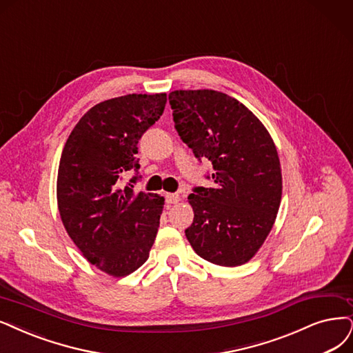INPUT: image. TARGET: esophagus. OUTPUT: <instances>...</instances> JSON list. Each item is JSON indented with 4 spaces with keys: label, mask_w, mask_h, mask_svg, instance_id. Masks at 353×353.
I'll return each mask as SVG.
<instances>
[{
    "label": "esophagus",
    "mask_w": 353,
    "mask_h": 353,
    "mask_svg": "<svg viewBox=\"0 0 353 353\" xmlns=\"http://www.w3.org/2000/svg\"><path fill=\"white\" fill-rule=\"evenodd\" d=\"M179 201H180V194H177V193H168L167 194V203L174 205V203H179Z\"/></svg>",
    "instance_id": "esophagus-1"
}]
</instances>
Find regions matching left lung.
<instances>
[{"label": "left lung", "instance_id": "obj_1", "mask_svg": "<svg viewBox=\"0 0 353 353\" xmlns=\"http://www.w3.org/2000/svg\"><path fill=\"white\" fill-rule=\"evenodd\" d=\"M180 138L214 167V186L189 194L186 237L202 259L234 268L249 262L275 224L282 198L279 155L265 125L237 99L215 90L168 94Z\"/></svg>", "mask_w": 353, "mask_h": 353}]
</instances>
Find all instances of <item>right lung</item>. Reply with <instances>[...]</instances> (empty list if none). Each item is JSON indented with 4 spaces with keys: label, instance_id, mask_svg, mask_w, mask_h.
Segmentation results:
<instances>
[{
    "label": "right lung",
    "instance_id": "add662e5",
    "mask_svg": "<svg viewBox=\"0 0 353 353\" xmlns=\"http://www.w3.org/2000/svg\"><path fill=\"white\" fill-rule=\"evenodd\" d=\"M165 103V93L104 100L78 121L62 150L57 180L62 224L88 262L113 278L147 262L160 227L164 196L135 193L121 180L139 168L138 141Z\"/></svg>",
    "mask_w": 353,
    "mask_h": 353
}]
</instances>
